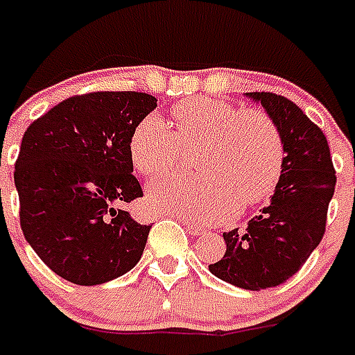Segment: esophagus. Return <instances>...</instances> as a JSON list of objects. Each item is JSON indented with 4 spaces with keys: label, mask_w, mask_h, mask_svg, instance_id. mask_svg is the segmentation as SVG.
<instances>
[{
    "label": "esophagus",
    "mask_w": 355,
    "mask_h": 355,
    "mask_svg": "<svg viewBox=\"0 0 355 355\" xmlns=\"http://www.w3.org/2000/svg\"><path fill=\"white\" fill-rule=\"evenodd\" d=\"M183 225H185V229L187 231H189V234H203V232H205V229H203V227H200V225H194V223H191V222H187V220H183Z\"/></svg>",
    "instance_id": "34e87169"
}]
</instances>
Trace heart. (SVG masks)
<instances>
[{"label": "heart", "mask_w": 355, "mask_h": 355, "mask_svg": "<svg viewBox=\"0 0 355 355\" xmlns=\"http://www.w3.org/2000/svg\"><path fill=\"white\" fill-rule=\"evenodd\" d=\"M174 121L175 132L161 117L148 115L130 137L133 166L146 178L178 166L183 146L203 144L196 157L201 174L172 175L152 185L148 205L154 211L214 223L234 205H257L275 191L284 166V144L269 115L194 98L174 107Z\"/></svg>", "instance_id": "heart-1"}]
</instances>
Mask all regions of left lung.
I'll return each instance as SVG.
<instances>
[{"mask_svg": "<svg viewBox=\"0 0 355 355\" xmlns=\"http://www.w3.org/2000/svg\"><path fill=\"white\" fill-rule=\"evenodd\" d=\"M245 97L260 104L279 128L284 166L268 207L245 229L223 232L225 254L209 271L227 284L260 291L293 277L319 245L336 170L324 133L297 104L268 92Z\"/></svg>", "mask_w": 355, "mask_h": 355, "instance_id": "left-lung-1", "label": "left lung"}]
</instances>
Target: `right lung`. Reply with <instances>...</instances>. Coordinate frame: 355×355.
Returning a JSON list of instances; mask_svg holds the SVG:
<instances>
[{
  "label": "right lung",
  "mask_w": 355,
  "mask_h": 355,
  "mask_svg": "<svg viewBox=\"0 0 355 355\" xmlns=\"http://www.w3.org/2000/svg\"><path fill=\"white\" fill-rule=\"evenodd\" d=\"M155 106L148 93H87L25 130L14 170L19 223L34 253L62 279L104 284L141 260L150 225L121 205L143 196L130 137Z\"/></svg>",
  "instance_id": "add662e5"
}]
</instances>
